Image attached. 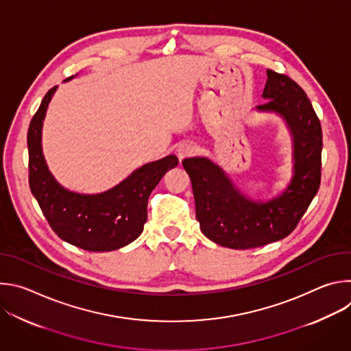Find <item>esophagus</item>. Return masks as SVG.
<instances>
[{
    "label": "esophagus",
    "instance_id": "34e87169",
    "mask_svg": "<svg viewBox=\"0 0 351 351\" xmlns=\"http://www.w3.org/2000/svg\"><path fill=\"white\" fill-rule=\"evenodd\" d=\"M176 154L179 157V160H184V158H189L191 156L195 154V147L190 143H180L178 147H176Z\"/></svg>",
    "mask_w": 351,
    "mask_h": 351
}]
</instances>
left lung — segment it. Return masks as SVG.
<instances>
[{
  "label": "left lung",
  "instance_id": "1",
  "mask_svg": "<svg viewBox=\"0 0 351 351\" xmlns=\"http://www.w3.org/2000/svg\"><path fill=\"white\" fill-rule=\"evenodd\" d=\"M260 111L283 117L294 148V176L282 195L267 203L243 195L225 172L204 157L184 158L199 229L214 243L245 250L289 236L306 214L321 184L322 128L306 91L287 75L267 69Z\"/></svg>",
  "mask_w": 351,
  "mask_h": 351
}]
</instances>
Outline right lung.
<instances>
[{"label": "right lung", "mask_w": 351, "mask_h": 351, "mask_svg": "<svg viewBox=\"0 0 351 351\" xmlns=\"http://www.w3.org/2000/svg\"><path fill=\"white\" fill-rule=\"evenodd\" d=\"M71 79V77H69ZM57 86L49 88L27 130L29 186L62 240L87 252H112L136 240L147 221L148 197L162 176L179 162L176 156L143 165L101 194L68 191L49 173L41 152V126Z\"/></svg>", "instance_id": "obj_1"}]
</instances>
